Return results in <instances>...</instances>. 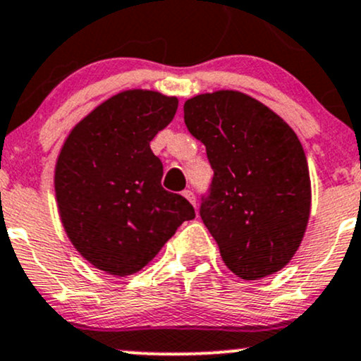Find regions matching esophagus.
<instances>
[{
	"label": "esophagus",
	"mask_w": 361,
	"mask_h": 361,
	"mask_svg": "<svg viewBox=\"0 0 361 361\" xmlns=\"http://www.w3.org/2000/svg\"><path fill=\"white\" fill-rule=\"evenodd\" d=\"M183 197L190 202V204L195 205V193H193L192 190H185V192H183Z\"/></svg>",
	"instance_id": "34e87169"
}]
</instances>
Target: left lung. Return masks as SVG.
Segmentation results:
<instances>
[{
  "mask_svg": "<svg viewBox=\"0 0 361 361\" xmlns=\"http://www.w3.org/2000/svg\"><path fill=\"white\" fill-rule=\"evenodd\" d=\"M185 125L207 150L214 178L200 217L231 272L245 281L281 271L310 217V173L279 114L238 90L188 99Z\"/></svg>",
  "mask_w": 361,
  "mask_h": 361,
  "instance_id": "obj_1",
  "label": "left lung"
}]
</instances>
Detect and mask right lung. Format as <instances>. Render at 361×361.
<instances>
[{
  "mask_svg": "<svg viewBox=\"0 0 361 361\" xmlns=\"http://www.w3.org/2000/svg\"><path fill=\"white\" fill-rule=\"evenodd\" d=\"M176 109V97L123 90L78 121L59 150L61 224L77 252L108 274H135L195 217L185 197L161 187L162 162L150 150Z\"/></svg>",
  "mask_w": 361,
  "mask_h": 361,
  "instance_id": "right-lung-1",
  "label": "right lung"
}]
</instances>
